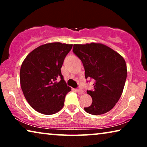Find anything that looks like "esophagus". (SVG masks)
<instances>
[{
    "label": "esophagus",
    "mask_w": 147,
    "mask_h": 147,
    "mask_svg": "<svg viewBox=\"0 0 147 147\" xmlns=\"http://www.w3.org/2000/svg\"><path fill=\"white\" fill-rule=\"evenodd\" d=\"M76 91H77V92L78 94H80V95H82V94H83L84 92V91L82 90H81V89H79V90H76Z\"/></svg>",
    "instance_id": "1"
}]
</instances>
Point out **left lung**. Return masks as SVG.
<instances>
[{
  "label": "left lung",
  "instance_id": "8db88e82",
  "mask_svg": "<svg viewBox=\"0 0 147 147\" xmlns=\"http://www.w3.org/2000/svg\"><path fill=\"white\" fill-rule=\"evenodd\" d=\"M73 51L83 63L85 78L94 80V90H87L92 103L84 110L93 115L109 112L123 92L127 76L125 60L117 52L102 43L74 44Z\"/></svg>",
  "mask_w": 147,
  "mask_h": 147
}]
</instances>
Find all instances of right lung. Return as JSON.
<instances>
[{"mask_svg":"<svg viewBox=\"0 0 147 147\" xmlns=\"http://www.w3.org/2000/svg\"><path fill=\"white\" fill-rule=\"evenodd\" d=\"M72 45L59 42L40 45L28 54L22 63V91L29 105L39 113L50 115L63 107L71 88L63 80L61 68Z\"/></svg>","mask_w":147,"mask_h":147,"instance_id":"obj_1","label":"right lung"}]
</instances>
